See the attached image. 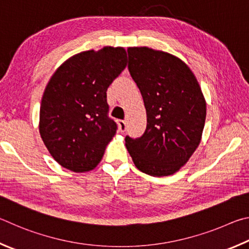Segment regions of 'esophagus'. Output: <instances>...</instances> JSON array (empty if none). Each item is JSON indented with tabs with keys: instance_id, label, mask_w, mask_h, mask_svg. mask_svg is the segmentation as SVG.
<instances>
[{
	"instance_id": "obj_1",
	"label": "esophagus",
	"mask_w": 249,
	"mask_h": 249,
	"mask_svg": "<svg viewBox=\"0 0 249 249\" xmlns=\"http://www.w3.org/2000/svg\"><path fill=\"white\" fill-rule=\"evenodd\" d=\"M118 128H119L120 132H124L125 129H127V121L124 120L118 121Z\"/></svg>"
}]
</instances>
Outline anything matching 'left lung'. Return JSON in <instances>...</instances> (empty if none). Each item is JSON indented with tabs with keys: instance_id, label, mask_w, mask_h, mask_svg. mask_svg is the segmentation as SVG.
<instances>
[{
	"instance_id": "obj_1",
	"label": "left lung",
	"mask_w": 249,
	"mask_h": 249,
	"mask_svg": "<svg viewBox=\"0 0 249 249\" xmlns=\"http://www.w3.org/2000/svg\"><path fill=\"white\" fill-rule=\"evenodd\" d=\"M129 72L146 110L141 138L125 137L136 167L151 176L177 173L202 138L207 102L197 77L178 56L149 47H130Z\"/></svg>"
}]
</instances>
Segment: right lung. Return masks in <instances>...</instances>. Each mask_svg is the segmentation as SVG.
Listing matches in <instances>:
<instances>
[{"label": "right lung", "mask_w": 249, "mask_h": 249, "mask_svg": "<svg viewBox=\"0 0 249 249\" xmlns=\"http://www.w3.org/2000/svg\"><path fill=\"white\" fill-rule=\"evenodd\" d=\"M127 67V51L106 46L70 56L52 74L39 112V133L50 155L75 173L102 160L117 124L107 116V89Z\"/></svg>", "instance_id": "obj_1"}]
</instances>
